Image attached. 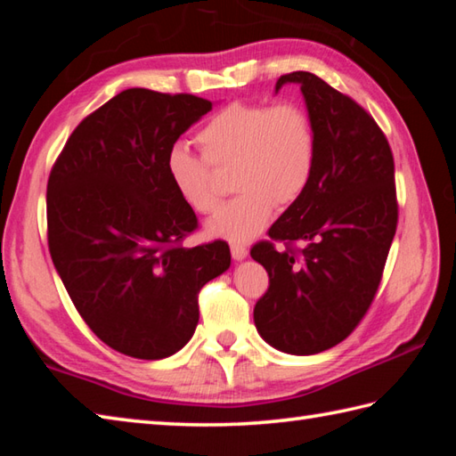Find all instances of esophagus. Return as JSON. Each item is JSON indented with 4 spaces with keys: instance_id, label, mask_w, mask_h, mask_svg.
<instances>
[{
    "instance_id": "1",
    "label": "esophagus",
    "mask_w": 456,
    "mask_h": 456,
    "mask_svg": "<svg viewBox=\"0 0 456 456\" xmlns=\"http://www.w3.org/2000/svg\"><path fill=\"white\" fill-rule=\"evenodd\" d=\"M230 251H232V257H234L236 261H241L248 257V248L244 244H232Z\"/></svg>"
}]
</instances>
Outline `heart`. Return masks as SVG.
Here are the masks:
<instances>
[{"label":"heart","instance_id":"1","mask_svg":"<svg viewBox=\"0 0 456 456\" xmlns=\"http://www.w3.org/2000/svg\"><path fill=\"white\" fill-rule=\"evenodd\" d=\"M202 156L185 146L169 150L166 174L175 195L197 215L215 212L220 193L215 171L230 167L232 187L241 193L208 222L210 236L228 241L256 238L271 220L275 202L292 205L316 169L318 133L297 103H232L197 133Z\"/></svg>","mask_w":456,"mask_h":456}]
</instances>
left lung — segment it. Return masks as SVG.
Here are the masks:
<instances>
[{
  "label": "left lung",
  "mask_w": 456,
  "mask_h": 456,
  "mask_svg": "<svg viewBox=\"0 0 456 456\" xmlns=\"http://www.w3.org/2000/svg\"><path fill=\"white\" fill-rule=\"evenodd\" d=\"M298 84L318 133L316 169L251 257L269 273L254 308L259 336L290 355H314L346 339L380 285L398 224L394 158L379 125L351 97L310 72ZM273 240L286 246L277 250Z\"/></svg>",
  "instance_id": "8db88e82"
}]
</instances>
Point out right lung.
Segmentation results:
<instances>
[{
  "label": "right lung",
  "instance_id": "right-lung-1",
  "mask_svg": "<svg viewBox=\"0 0 456 456\" xmlns=\"http://www.w3.org/2000/svg\"><path fill=\"white\" fill-rule=\"evenodd\" d=\"M210 109L189 94L120 91L77 125L50 171L54 267L89 330L128 357L185 347L199 290L230 267L226 241L181 244L197 216L166 174L169 150Z\"/></svg>",
  "mask_w": 456,
  "mask_h": 456
}]
</instances>
